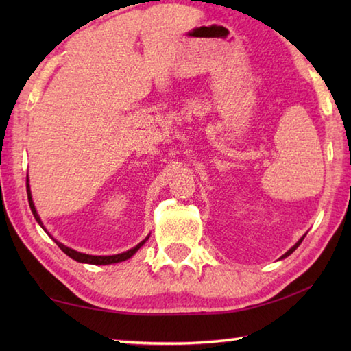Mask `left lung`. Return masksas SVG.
<instances>
[{
	"label": "left lung",
	"mask_w": 351,
	"mask_h": 351,
	"mask_svg": "<svg viewBox=\"0 0 351 351\" xmlns=\"http://www.w3.org/2000/svg\"><path fill=\"white\" fill-rule=\"evenodd\" d=\"M302 240H304V237H302V239H300L299 241H297V243H295V245H294L293 247H291V249H289V251H288L287 254H285V255H282V258H285V257H288V255H291V254H293V252L295 251V249H297V247H299V245H300V243H302Z\"/></svg>",
	"instance_id": "8db88e82"
}]
</instances>
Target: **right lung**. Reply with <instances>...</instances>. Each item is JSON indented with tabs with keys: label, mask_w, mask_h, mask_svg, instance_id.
Masks as SVG:
<instances>
[{
	"label": "right lung",
	"mask_w": 351,
	"mask_h": 351,
	"mask_svg": "<svg viewBox=\"0 0 351 351\" xmlns=\"http://www.w3.org/2000/svg\"><path fill=\"white\" fill-rule=\"evenodd\" d=\"M26 190H27V199H29V206H31V210L34 213L35 219H37V223L41 226V228L45 229L43 223H41V219L37 213V209H35L34 206V201H32V195H31V187H29V178L26 180ZM46 230V229H45ZM54 240V239H52ZM148 240V237L145 240H142L138 246H134L133 249H130L127 252H122V254H116V255H90V254H83V252H77L74 249H71L68 246H64L63 243H58L57 240H54L57 243V246L62 249V251L71 257L75 261H80V263H90V265H111V263H119V261H123V260H128L130 257H133V255L139 251V247L144 245V243Z\"/></svg>",
	"instance_id": "add662e5"
}]
</instances>
